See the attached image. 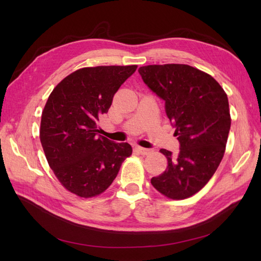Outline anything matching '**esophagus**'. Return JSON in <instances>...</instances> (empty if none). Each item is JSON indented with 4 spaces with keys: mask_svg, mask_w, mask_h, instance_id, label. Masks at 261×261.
<instances>
[{
    "mask_svg": "<svg viewBox=\"0 0 261 261\" xmlns=\"http://www.w3.org/2000/svg\"><path fill=\"white\" fill-rule=\"evenodd\" d=\"M136 149L138 151H139L143 156H148V154L152 153V149H146V148H142L140 146H136Z\"/></svg>",
    "mask_w": 261,
    "mask_h": 261,
    "instance_id": "obj_1",
    "label": "esophagus"
}]
</instances>
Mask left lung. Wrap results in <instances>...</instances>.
I'll return each instance as SVG.
<instances>
[{
  "mask_svg": "<svg viewBox=\"0 0 261 261\" xmlns=\"http://www.w3.org/2000/svg\"><path fill=\"white\" fill-rule=\"evenodd\" d=\"M139 73L165 101L180 143L176 157L160 149L168 166L151 184L170 199L191 197L212 178L224 156L231 126L228 96L212 76L188 65H148Z\"/></svg>",
  "mask_w": 261,
  "mask_h": 261,
  "instance_id": "obj_1",
  "label": "left lung"
}]
</instances>
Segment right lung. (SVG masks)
Listing matches in <instances>:
<instances>
[{
    "label": "right lung",
    "instance_id": "add662e5",
    "mask_svg": "<svg viewBox=\"0 0 261 261\" xmlns=\"http://www.w3.org/2000/svg\"><path fill=\"white\" fill-rule=\"evenodd\" d=\"M137 67L77 69L47 99L41 114V146L60 184L77 196L90 198L107 191L122 163L131 156L129 143H115L97 134V122Z\"/></svg>",
    "mask_w": 261,
    "mask_h": 261
}]
</instances>
